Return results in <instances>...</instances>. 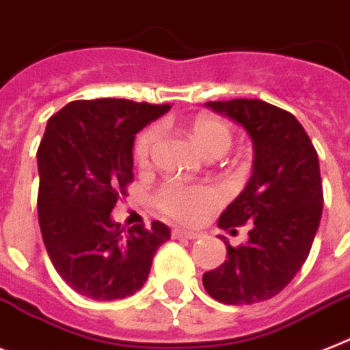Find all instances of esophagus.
Here are the masks:
<instances>
[{
	"label": "esophagus",
	"mask_w": 350,
	"mask_h": 350,
	"mask_svg": "<svg viewBox=\"0 0 350 350\" xmlns=\"http://www.w3.org/2000/svg\"><path fill=\"white\" fill-rule=\"evenodd\" d=\"M173 238H187V239H196L200 238V234L195 230H186V229H175L173 230Z\"/></svg>",
	"instance_id": "1"
}]
</instances>
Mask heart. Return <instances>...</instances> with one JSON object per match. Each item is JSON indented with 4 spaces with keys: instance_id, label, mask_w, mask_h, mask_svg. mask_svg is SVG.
Instances as JSON below:
<instances>
[{
    "instance_id": "b5f03b06",
    "label": "heart",
    "mask_w": 350,
    "mask_h": 350,
    "mask_svg": "<svg viewBox=\"0 0 350 350\" xmlns=\"http://www.w3.org/2000/svg\"><path fill=\"white\" fill-rule=\"evenodd\" d=\"M189 135L206 157L221 155L232 143V129L227 121L213 114H198L189 123ZM161 139V129L148 126L134 143V159L139 168H148ZM221 202L220 191L206 184L166 182L154 195V204L163 215L178 221L193 224L215 209Z\"/></svg>"
}]
</instances>
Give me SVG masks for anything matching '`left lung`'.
<instances>
[{
    "label": "left lung",
    "instance_id": "obj_1",
    "mask_svg": "<svg viewBox=\"0 0 350 350\" xmlns=\"http://www.w3.org/2000/svg\"><path fill=\"white\" fill-rule=\"evenodd\" d=\"M252 137L254 173L221 213V229L250 224L248 241L230 247L227 261L204 273L211 297L224 304H256L290 284L310 256L324 206L319 155L291 112L262 100L207 102ZM224 239V238H221Z\"/></svg>",
    "mask_w": 350,
    "mask_h": 350
}]
</instances>
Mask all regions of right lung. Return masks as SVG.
Returning a JSON list of instances; mask_svg holds the SVG:
<instances>
[{"instance_id": "right-lung-1", "label": "right lung", "mask_w": 350, "mask_h": 350, "mask_svg": "<svg viewBox=\"0 0 350 350\" xmlns=\"http://www.w3.org/2000/svg\"><path fill=\"white\" fill-rule=\"evenodd\" d=\"M172 109L123 98L75 100L48 120L37 150V213L46 252L77 293L116 300L141 290L168 225L123 234L111 211L134 180L135 134Z\"/></svg>"}]
</instances>
